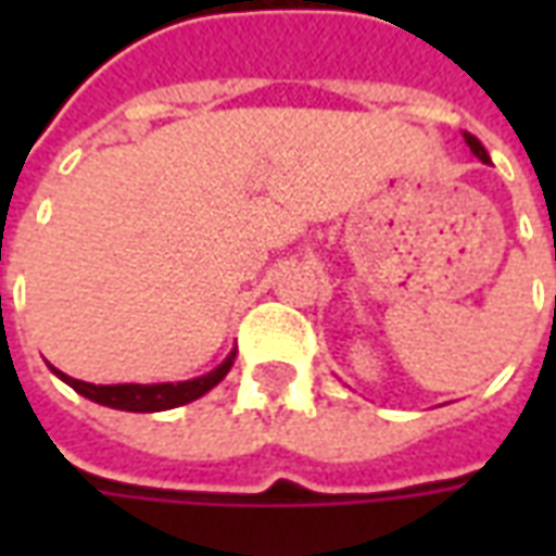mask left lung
<instances>
[{"label": "left lung", "mask_w": 556, "mask_h": 556, "mask_svg": "<svg viewBox=\"0 0 556 556\" xmlns=\"http://www.w3.org/2000/svg\"><path fill=\"white\" fill-rule=\"evenodd\" d=\"M465 142H467V148H470V151H473V154H477V157L482 160V163H491L489 151L482 148V142H479V139L473 137V134H465Z\"/></svg>", "instance_id": "obj_1"}]
</instances>
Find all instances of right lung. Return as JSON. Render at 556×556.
Returning <instances> with one entry per match:
<instances>
[{"instance_id": "1", "label": "right lung", "mask_w": 556, "mask_h": 556, "mask_svg": "<svg viewBox=\"0 0 556 556\" xmlns=\"http://www.w3.org/2000/svg\"><path fill=\"white\" fill-rule=\"evenodd\" d=\"M235 354H238V349H231L229 357L219 363L217 369L199 375V378H190V381H166V384H89V381H77L71 375L59 372L55 366H50V369L67 387H74L79 396L91 399L98 405H106V408L115 410H134V414H154V410L178 408V405H187L193 399L205 396L207 390H214L229 375Z\"/></svg>"}]
</instances>
